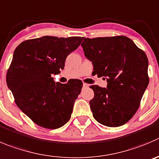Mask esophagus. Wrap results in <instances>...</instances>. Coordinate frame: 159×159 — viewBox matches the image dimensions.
Masks as SVG:
<instances>
[{
	"instance_id": "34e87169",
	"label": "esophagus",
	"mask_w": 159,
	"mask_h": 159,
	"mask_svg": "<svg viewBox=\"0 0 159 159\" xmlns=\"http://www.w3.org/2000/svg\"><path fill=\"white\" fill-rule=\"evenodd\" d=\"M84 87H89V84H85V83H84Z\"/></svg>"
}]
</instances>
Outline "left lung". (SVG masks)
Listing matches in <instances>:
<instances>
[{"mask_svg": "<svg viewBox=\"0 0 159 159\" xmlns=\"http://www.w3.org/2000/svg\"><path fill=\"white\" fill-rule=\"evenodd\" d=\"M81 46L92 61L93 74L106 79L107 88L90 86L93 116L109 127L124 125L138 110L148 85V59L132 40L124 36L83 38Z\"/></svg>", "mask_w": 159, "mask_h": 159, "instance_id": "1", "label": "left lung"}]
</instances>
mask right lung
I'll list each match as a JSON object with an SVG mask.
<instances>
[{"label":"right lung","mask_w":159,"mask_h":159,"mask_svg":"<svg viewBox=\"0 0 159 159\" xmlns=\"http://www.w3.org/2000/svg\"><path fill=\"white\" fill-rule=\"evenodd\" d=\"M82 39L45 36L25 40L15 50L7 85L21 111L41 127L58 129L70 119L82 81L61 84L52 76L64 69L67 56L80 45Z\"/></svg>","instance_id":"add662e5"}]
</instances>
